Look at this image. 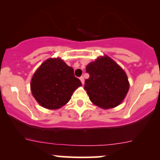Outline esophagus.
Listing matches in <instances>:
<instances>
[{
    "label": "esophagus",
    "instance_id": "1",
    "mask_svg": "<svg viewBox=\"0 0 160 160\" xmlns=\"http://www.w3.org/2000/svg\"><path fill=\"white\" fill-rule=\"evenodd\" d=\"M80 81H81L82 84H83V83H84V78H83V77H80Z\"/></svg>",
    "mask_w": 160,
    "mask_h": 160
}]
</instances>
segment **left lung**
I'll use <instances>...</instances> for the list:
<instances>
[{
	"label": "left lung",
	"instance_id": "1",
	"mask_svg": "<svg viewBox=\"0 0 160 160\" xmlns=\"http://www.w3.org/2000/svg\"><path fill=\"white\" fill-rule=\"evenodd\" d=\"M90 77L84 89L90 101L103 109L118 106L129 89V82L123 69L109 56L98 57L87 66Z\"/></svg>",
	"mask_w": 160,
	"mask_h": 160
}]
</instances>
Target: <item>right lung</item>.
Instances as JSON below:
<instances>
[{"label":"right lung","mask_w":160,"mask_h":160,"mask_svg":"<svg viewBox=\"0 0 160 160\" xmlns=\"http://www.w3.org/2000/svg\"><path fill=\"white\" fill-rule=\"evenodd\" d=\"M82 85L73 69L60 58H50L41 64L31 80V90L45 108L56 110L69 102L74 90Z\"/></svg>","instance_id":"1"}]
</instances>
